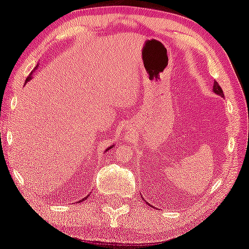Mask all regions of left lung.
<instances>
[{
	"label": "left lung",
	"mask_w": 249,
	"mask_h": 249,
	"mask_svg": "<svg viewBox=\"0 0 249 249\" xmlns=\"http://www.w3.org/2000/svg\"><path fill=\"white\" fill-rule=\"evenodd\" d=\"M212 90H213V92L215 93V94H218V96H220V97H224V94H223V90H222V88H221L220 87V86H219V84L218 83H216V81H214V84H213V89H212ZM140 196H142V195H140ZM142 199H143V197H142ZM144 201H146V200H144ZM146 203H147V205H149V203L146 201ZM149 206H151V205H149ZM151 207H153V206H151Z\"/></svg>",
	"instance_id": "obj_1"
}]
</instances>
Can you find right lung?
I'll list each match as a JSON object with an SVG mask.
<instances>
[{"label":"right lung","mask_w":249,"mask_h":249,"mask_svg":"<svg viewBox=\"0 0 249 249\" xmlns=\"http://www.w3.org/2000/svg\"><path fill=\"white\" fill-rule=\"evenodd\" d=\"M38 69V65L37 66H36L35 67V69H34V71H36V70H37ZM33 71H31V74H29V76H28V77H27V79H26V83H27V81H29L31 78H33ZM25 83V84H26ZM113 147H114V144H113V146H110L109 148H107V149H106V151H107V150H109V149H111V148H113ZM89 195H87V197H88ZM87 197H85V198H83V199H81V200H79L78 202H81V201H84V200H86V199H87Z\"/></svg>","instance_id":"obj_1"}]
</instances>
